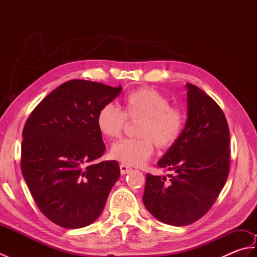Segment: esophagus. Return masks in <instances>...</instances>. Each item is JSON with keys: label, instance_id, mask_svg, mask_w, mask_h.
<instances>
[{"label": "esophagus", "instance_id": "esophagus-1", "mask_svg": "<svg viewBox=\"0 0 257 257\" xmlns=\"http://www.w3.org/2000/svg\"><path fill=\"white\" fill-rule=\"evenodd\" d=\"M130 171H132V168L128 167L127 165H123V163L120 165V172H121V174H125Z\"/></svg>", "mask_w": 257, "mask_h": 257}]
</instances>
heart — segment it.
Returning <instances> with one entry per match:
<instances>
[{"instance_id":"obj_1","label":"heart","mask_w":257,"mask_h":257,"mask_svg":"<svg viewBox=\"0 0 257 257\" xmlns=\"http://www.w3.org/2000/svg\"><path fill=\"white\" fill-rule=\"evenodd\" d=\"M123 111L111 103L102 106L96 116L100 134L107 138H118L127 123L139 121L137 135L140 138L123 139L111 147L110 155L123 165L141 166L158 148L168 149L182 134L185 113L181 108L171 106L167 96L154 88L136 89L123 98Z\"/></svg>"}]
</instances>
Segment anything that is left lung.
<instances>
[{
  "instance_id": "obj_1",
  "label": "left lung",
  "mask_w": 257,
  "mask_h": 257,
  "mask_svg": "<svg viewBox=\"0 0 257 257\" xmlns=\"http://www.w3.org/2000/svg\"><path fill=\"white\" fill-rule=\"evenodd\" d=\"M188 118L178 141L158 161L176 172L147 173L144 204L157 220L183 226L211 209L230 171V130L224 112L203 90L187 84Z\"/></svg>"
}]
</instances>
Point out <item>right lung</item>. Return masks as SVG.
<instances>
[{
	"mask_svg": "<svg viewBox=\"0 0 257 257\" xmlns=\"http://www.w3.org/2000/svg\"><path fill=\"white\" fill-rule=\"evenodd\" d=\"M121 86L73 79L58 86L30 114L21 169L38 209L65 228L95 222L120 177L117 161L95 163L106 150L96 124L99 109Z\"/></svg>",
	"mask_w": 257,
	"mask_h": 257,
	"instance_id": "1",
	"label": "right lung"
}]
</instances>
